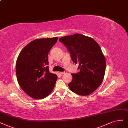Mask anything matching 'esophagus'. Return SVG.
I'll list each match as a JSON object with an SVG mask.
<instances>
[{
  "instance_id": "1",
  "label": "esophagus",
  "mask_w": 128,
  "mask_h": 128,
  "mask_svg": "<svg viewBox=\"0 0 128 128\" xmlns=\"http://www.w3.org/2000/svg\"><path fill=\"white\" fill-rule=\"evenodd\" d=\"M66 72H66V71H64V72H60V74H64L66 73Z\"/></svg>"
}]
</instances>
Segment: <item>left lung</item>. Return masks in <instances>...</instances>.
Segmentation results:
<instances>
[{
	"instance_id": "obj_1",
	"label": "left lung",
	"mask_w": 128,
	"mask_h": 128,
	"mask_svg": "<svg viewBox=\"0 0 128 128\" xmlns=\"http://www.w3.org/2000/svg\"><path fill=\"white\" fill-rule=\"evenodd\" d=\"M67 48L80 72L72 74V80L68 86L74 93L90 95L100 85L104 77L106 60L98 44L93 38L80 34L59 39Z\"/></svg>"
}]
</instances>
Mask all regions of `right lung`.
<instances>
[{
    "instance_id": "add662e5",
    "label": "right lung",
    "mask_w": 128,
    "mask_h": 128,
    "mask_svg": "<svg viewBox=\"0 0 128 128\" xmlns=\"http://www.w3.org/2000/svg\"><path fill=\"white\" fill-rule=\"evenodd\" d=\"M58 38L34 40L22 49L17 58V81L21 88L32 98H45L55 86L58 77L49 72L48 56Z\"/></svg>"
}]
</instances>
